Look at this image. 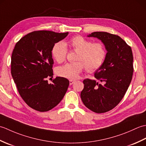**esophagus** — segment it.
Returning <instances> with one entry per match:
<instances>
[{
    "instance_id": "1",
    "label": "esophagus",
    "mask_w": 146,
    "mask_h": 146,
    "mask_svg": "<svg viewBox=\"0 0 146 146\" xmlns=\"http://www.w3.org/2000/svg\"><path fill=\"white\" fill-rule=\"evenodd\" d=\"M74 83H75V81H74V80H70V85L73 84Z\"/></svg>"
}]
</instances>
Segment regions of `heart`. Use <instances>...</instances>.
Wrapping results in <instances>:
<instances>
[{"instance_id":"b5f03b06","label":"heart","mask_w":146,"mask_h":146,"mask_svg":"<svg viewBox=\"0 0 146 146\" xmlns=\"http://www.w3.org/2000/svg\"><path fill=\"white\" fill-rule=\"evenodd\" d=\"M70 47L78 52L75 63H66L56 70L58 76L69 80H75L85 67L88 72L99 69L103 64L107 56V50L103 42H93L81 36L71 38L69 42ZM67 48L63 42H58L52 46L51 54L58 63L66 60Z\"/></svg>"}]
</instances>
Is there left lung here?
Returning a JSON list of instances; mask_svg holds the SVG:
<instances>
[{
	"instance_id": "left-lung-1",
	"label": "left lung",
	"mask_w": 146,
	"mask_h": 146,
	"mask_svg": "<svg viewBox=\"0 0 146 146\" xmlns=\"http://www.w3.org/2000/svg\"><path fill=\"white\" fill-rule=\"evenodd\" d=\"M100 39L107 49L102 66L96 70L95 78L83 80L81 92L83 104L95 113H105L120 103L132 78L133 54L131 46L119 36L107 32H94L88 36Z\"/></svg>"
}]
</instances>
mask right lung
Returning <instances> with one entry per match:
<instances>
[{"label":"right lung","instance_id":"right-lung-1","mask_svg":"<svg viewBox=\"0 0 146 146\" xmlns=\"http://www.w3.org/2000/svg\"><path fill=\"white\" fill-rule=\"evenodd\" d=\"M68 33L37 31L23 37L15 45L11 57V75L19 94L26 104L37 111H47L60 103L66 94L69 80L52 78L51 49Z\"/></svg>","mask_w":146,"mask_h":146}]
</instances>
